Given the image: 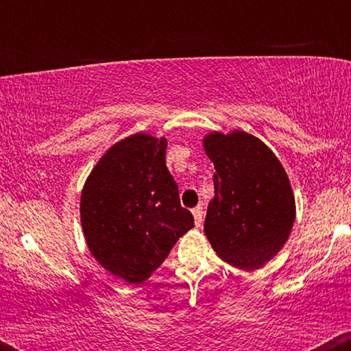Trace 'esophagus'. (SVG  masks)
I'll return each instance as SVG.
<instances>
[{"instance_id":"obj_1","label":"esophagus","mask_w":351,"mask_h":351,"mask_svg":"<svg viewBox=\"0 0 351 351\" xmlns=\"http://www.w3.org/2000/svg\"><path fill=\"white\" fill-rule=\"evenodd\" d=\"M193 216H195L196 226H201V223H203V206H196L193 209Z\"/></svg>"}]
</instances>
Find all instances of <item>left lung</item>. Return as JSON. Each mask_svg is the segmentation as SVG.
Wrapping results in <instances>:
<instances>
[{
  "label": "left lung",
  "instance_id": "8db88e82",
  "mask_svg": "<svg viewBox=\"0 0 351 351\" xmlns=\"http://www.w3.org/2000/svg\"><path fill=\"white\" fill-rule=\"evenodd\" d=\"M204 150L216 170L206 237L228 264L259 269L280 251L295 219L287 173L267 145L245 132L209 134Z\"/></svg>",
  "mask_w": 351,
  "mask_h": 351
}]
</instances>
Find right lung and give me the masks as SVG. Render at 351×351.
Returning <instances> with one entry per match:
<instances>
[{
	"label": "right lung",
	"instance_id": "add662e5",
	"mask_svg": "<svg viewBox=\"0 0 351 351\" xmlns=\"http://www.w3.org/2000/svg\"><path fill=\"white\" fill-rule=\"evenodd\" d=\"M165 158L167 138L127 136L100 158L80 196L88 251L130 284L147 280L176 241L195 228Z\"/></svg>",
	"mask_w": 351,
	"mask_h": 351
}]
</instances>
